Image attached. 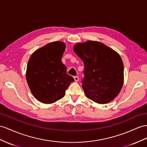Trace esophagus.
Instances as JSON below:
<instances>
[{
	"label": "esophagus",
	"instance_id": "34e87169",
	"mask_svg": "<svg viewBox=\"0 0 147 147\" xmlns=\"http://www.w3.org/2000/svg\"><path fill=\"white\" fill-rule=\"evenodd\" d=\"M74 81H78V80H79V78H78V76H74Z\"/></svg>",
	"mask_w": 147,
	"mask_h": 147
}]
</instances>
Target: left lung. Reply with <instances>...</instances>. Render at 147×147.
<instances>
[{"instance_id":"1","label":"left lung","mask_w":147,"mask_h":147,"mask_svg":"<svg viewBox=\"0 0 147 147\" xmlns=\"http://www.w3.org/2000/svg\"><path fill=\"white\" fill-rule=\"evenodd\" d=\"M73 50L83 61L82 88L88 99L104 104L118 96L123 83V64L114 50L96 41L78 43Z\"/></svg>"}]
</instances>
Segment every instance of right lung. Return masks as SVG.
<instances>
[{
	"instance_id": "right-lung-1",
	"label": "right lung",
	"mask_w": 147,
	"mask_h": 147,
	"mask_svg": "<svg viewBox=\"0 0 147 147\" xmlns=\"http://www.w3.org/2000/svg\"><path fill=\"white\" fill-rule=\"evenodd\" d=\"M66 45L54 41L38 49L30 58L26 72L29 88L35 98L51 104L63 98L74 80L61 61Z\"/></svg>"
}]
</instances>
